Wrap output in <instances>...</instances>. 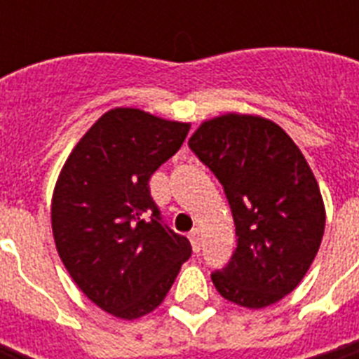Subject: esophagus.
Segmentation results:
<instances>
[{
	"label": "esophagus",
	"mask_w": 359,
	"mask_h": 359,
	"mask_svg": "<svg viewBox=\"0 0 359 359\" xmlns=\"http://www.w3.org/2000/svg\"><path fill=\"white\" fill-rule=\"evenodd\" d=\"M188 238H190V242H191V248H194V251H196V253H199V251H201V248H203V235H201V231L199 229H194L190 233V236H188Z\"/></svg>",
	"instance_id": "34e87169"
}]
</instances>
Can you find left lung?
<instances>
[{
	"instance_id": "8db88e82",
	"label": "left lung",
	"mask_w": 359,
	"mask_h": 359,
	"mask_svg": "<svg viewBox=\"0 0 359 359\" xmlns=\"http://www.w3.org/2000/svg\"><path fill=\"white\" fill-rule=\"evenodd\" d=\"M224 186L236 250L210 273L236 306L261 309L300 283L324 235V203L296 143L276 123L227 114L203 123L188 141Z\"/></svg>"
}]
</instances>
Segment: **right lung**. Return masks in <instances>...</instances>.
Listing matches in <instances>:
<instances>
[{"label":"right lung","instance_id":"obj_1","mask_svg":"<svg viewBox=\"0 0 359 359\" xmlns=\"http://www.w3.org/2000/svg\"><path fill=\"white\" fill-rule=\"evenodd\" d=\"M190 124L134 108L104 114L70 152L52 201L57 253L81 292L119 318L156 309L182 262L186 236L163 224L149 180Z\"/></svg>","mask_w":359,"mask_h":359}]
</instances>
